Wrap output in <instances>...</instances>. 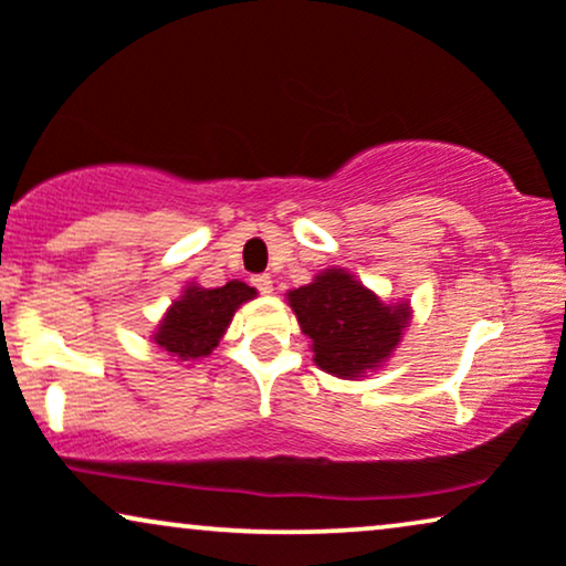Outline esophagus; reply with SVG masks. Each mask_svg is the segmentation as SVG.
Wrapping results in <instances>:
<instances>
[{"label":"esophagus","mask_w":566,"mask_h":566,"mask_svg":"<svg viewBox=\"0 0 566 566\" xmlns=\"http://www.w3.org/2000/svg\"><path fill=\"white\" fill-rule=\"evenodd\" d=\"M253 287L259 290L261 295H271V292H274V282H271L269 274H259L253 276Z\"/></svg>","instance_id":"34e87169"}]
</instances>
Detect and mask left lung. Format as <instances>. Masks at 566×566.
I'll use <instances>...</instances> for the list:
<instances>
[{
  "label": "left lung",
  "instance_id": "1",
  "mask_svg": "<svg viewBox=\"0 0 566 566\" xmlns=\"http://www.w3.org/2000/svg\"><path fill=\"white\" fill-rule=\"evenodd\" d=\"M300 331L311 338L313 361L342 380L380 370L411 323V303H386L352 271L331 266L311 284L287 292Z\"/></svg>",
  "mask_w": 566,
  "mask_h": 566
}]
</instances>
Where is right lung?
<instances>
[{"instance_id":"right-lung-1","label":"right lung","mask_w":566,"mask_h":566,"mask_svg":"<svg viewBox=\"0 0 566 566\" xmlns=\"http://www.w3.org/2000/svg\"><path fill=\"white\" fill-rule=\"evenodd\" d=\"M259 292L248 287L240 279L224 284V287L209 290L201 284L188 282L180 290V297L170 303L168 311L153 331L155 344L168 352L176 361H196L209 357L224 331L230 328L232 315L248 300Z\"/></svg>"}]
</instances>
